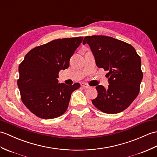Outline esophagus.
<instances>
[{
  "label": "esophagus",
  "instance_id": "1",
  "mask_svg": "<svg viewBox=\"0 0 157 157\" xmlns=\"http://www.w3.org/2000/svg\"><path fill=\"white\" fill-rule=\"evenodd\" d=\"M81 86L83 87H84V88H90V86L88 84H87V83H82Z\"/></svg>",
  "mask_w": 157,
  "mask_h": 157
}]
</instances>
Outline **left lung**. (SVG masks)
<instances>
[{
  "mask_svg": "<svg viewBox=\"0 0 157 157\" xmlns=\"http://www.w3.org/2000/svg\"><path fill=\"white\" fill-rule=\"evenodd\" d=\"M87 43L99 68L108 71V88L96 86L98 96L92 104L107 114L126 110L139 94L143 78L141 59L134 47L120 40L104 35L87 36Z\"/></svg>",
  "mask_w": 157,
  "mask_h": 157,
  "instance_id": "obj_1",
  "label": "left lung"
}]
</instances>
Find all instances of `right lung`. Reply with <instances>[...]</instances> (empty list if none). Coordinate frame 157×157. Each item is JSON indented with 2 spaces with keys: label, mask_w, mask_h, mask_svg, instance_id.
Instances as JSON below:
<instances>
[{
  "label": "right lung",
  "mask_w": 157,
  "mask_h": 157,
  "mask_svg": "<svg viewBox=\"0 0 157 157\" xmlns=\"http://www.w3.org/2000/svg\"><path fill=\"white\" fill-rule=\"evenodd\" d=\"M83 39H58L36 47L19 65L17 85L22 101L37 117L52 119L66 111L71 93L80 84L58 83V74L68 68L70 57Z\"/></svg>",
  "instance_id": "1"
}]
</instances>
